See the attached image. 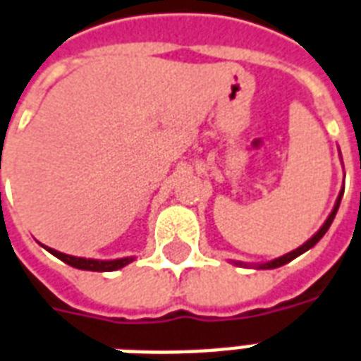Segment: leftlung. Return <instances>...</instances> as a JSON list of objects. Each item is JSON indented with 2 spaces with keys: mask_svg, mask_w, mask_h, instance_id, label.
<instances>
[{
  "mask_svg": "<svg viewBox=\"0 0 361 361\" xmlns=\"http://www.w3.org/2000/svg\"><path fill=\"white\" fill-rule=\"evenodd\" d=\"M343 192H345V185H343V189L339 191V197H337V200H335V206H334V210H331V214L327 216V219L324 221V225H322L320 229H318V233H314V235L310 236L309 240L305 242L302 246L295 247L293 252H290V254H286V255H280V257H276V259H272V261H267V263H261V265H247V263H242V261H233L235 265L238 267H257V269H276V267H282L286 265V263H290V261H293L295 257H299L301 254H305L307 250H310L312 246H316L318 244V240H320L322 236L326 235L327 229H329V225L334 224V219H335V214H337V210H339V204H341V199H343Z\"/></svg>",
  "mask_w": 361,
  "mask_h": 361,
  "instance_id": "obj_1",
  "label": "left lung"
}]
</instances>
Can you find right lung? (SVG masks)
<instances>
[{
	"label": "right lung",
	"instance_id": "right-lung-1",
	"mask_svg": "<svg viewBox=\"0 0 361 361\" xmlns=\"http://www.w3.org/2000/svg\"><path fill=\"white\" fill-rule=\"evenodd\" d=\"M47 252H51L54 257H59L60 261H64L68 265L75 267V269H81V271H94V272H111L117 271V269H123L128 263L134 261V257H121V259H87V257H75V255L62 254V252H56L52 247L43 246Z\"/></svg>",
	"mask_w": 361,
	"mask_h": 361
}]
</instances>
